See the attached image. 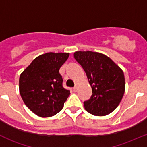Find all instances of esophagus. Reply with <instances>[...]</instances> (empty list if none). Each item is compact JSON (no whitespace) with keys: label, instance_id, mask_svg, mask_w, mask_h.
Here are the masks:
<instances>
[{"label":"esophagus","instance_id":"1","mask_svg":"<svg viewBox=\"0 0 147 147\" xmlns=\"http://www.w3.org/2000/svg\"><path fill=\"white\" fill-rule=\"evenodd\" d=\"M78 86L76 85V86H75V87L73 88V91H74V92H77V91H78Z\"/></svg>","mask_w":147,"mask_h":147}]
</instances>
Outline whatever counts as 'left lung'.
I'll use <instances>...</instances> for the list:
<instances>
[{"label": "left lung", "mask_w": 147, "mask_h": 147, "mask_svg": "<svg viewBox=\"0 0 147 147\" xmlns=\"http://www.w3.org/2000/svg\"><path fill=\"white\" fill-rule=\"evenodd\" d=\"M74 57L82 67L92 90L84 102V109L94 116H105L119 105L125 91L122 69L112 59L97 52L77 51Z\"/></svg>", "instance_id": "8db88e82"}]
</instances>
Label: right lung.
Wrapping results in <instances>:
<instances>
[{
    "label": "right lung",
    "instance_id": "add662e5",
    "mask_svg": "<svg viewBox=\"0 0 147 147\" xmlns=\"http://www.w3.org/2000/svg\"><path fill=\"white\" fill-rule=\"evenodd\" d=\"M69 55V53L40 55L20 74V96L30 110L38 116H54L63 108L70 92L63 87L59 70Z\"/></svg>",
    "mask_w": 147,
    "mask_h": 147
}]
</instances>
